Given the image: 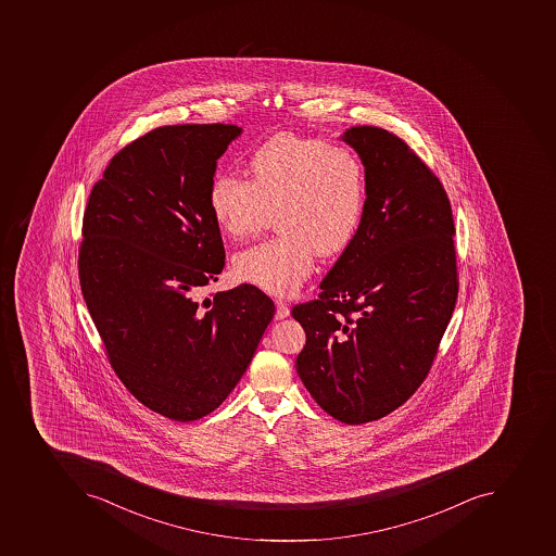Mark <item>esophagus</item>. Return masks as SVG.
Wrapping results in <instances>:
<instances>
[{
	"instance_id": "34e87169",
	"label": "esophagus",
	"mask_w": 556,
	"mask_h": 556,
	"mask_svg": "<svg viewBox=\"0 0 556 556\" xmlns=\"http://www.w3.org/2000/svg\"><path fill=\"white\" fill-rule=\"evenodd\" d=\"M290 315V307H289V304H287V302H283V301H280V299H278V301H276V319H283V318H287V316Z\"/></svg>"
}]
</instances>
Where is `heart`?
<instances>
[{
	"label": "heart",
	"mask_w": 556,
	"mask_h": 556,
	"mask_svg": "<svg viewBox=\"0 0 556 556\" xmlns=\"http://www.w3.org/2000/svg\"><path fill=\"white\" fill-rule=\"evenodd\" d=\"M249 175H215L212 217L231 240H247L276 212L280 235L241 250L232 266L240 280L289 295L313 271L316 252L330 257L353 240L367 197L365 166L351 148L287 131L255 149Z\"/></svg>",
	"instance_id": "heart-1"
}]
</instances>
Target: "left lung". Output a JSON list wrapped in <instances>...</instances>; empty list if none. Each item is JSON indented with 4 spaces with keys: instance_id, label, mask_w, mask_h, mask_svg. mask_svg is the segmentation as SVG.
Listing matches in <instances>:
<instances>
[{
    "instance_id": "1",
    "label": "left lung",
    "mask_w": 556,
    "mask_h": 556,
    "mask_svg": "<svg viewBox=\"0 0 556 556\" xmlns=\"http://www.w3.org/2000/svg\"><path fill=\"white\" fill-rule=\"evenodd\" d=\"M341 139L365 166L367 200L318 299L293 306L306 332L295 367L328 416L363 425L425 382L459 280L451 202L437 175L384 128L351 127Z\"/></svg>"
}]
</instances>
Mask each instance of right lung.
<instances>
[{"instance_id": "right-lung-1", "label": "right lung", "mask_w": 556, "mask_h": 556, "mask_svg": "<svg viewBox=\"0 0 556 556\" xmlns=\"http://www.w3.org/2000/svg\"><path fill=\"white\" fill-rule=\"evenodd\" d=\"M237 125H172L114 154L93 186L81 292L119 381L179 422L219 407L254 358L275 302L254 285L202 299L223 271L208 188Z\"/></svg>"}]
</instances>
